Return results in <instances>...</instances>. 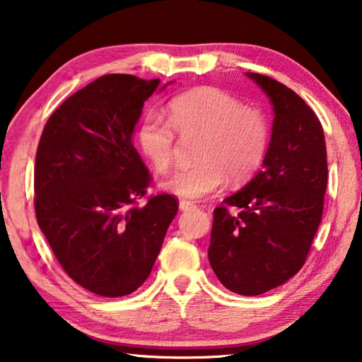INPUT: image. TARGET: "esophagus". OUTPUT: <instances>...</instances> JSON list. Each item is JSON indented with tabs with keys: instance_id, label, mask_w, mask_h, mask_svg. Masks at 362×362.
I'll return each mask as SVG.
<instances>
[{
	"instance_id": "34e87169",
	"label": "esophagus",
	"mask_w": 362,
	"mask_h": 362,
	"mask_svg": "<svg viewBox=\"0 0 362 362\" xmlns=\"http://www.w3.org/2000/svg\"><path fill=\"white\" fill-rule=\"evenodd\" d=\"M179 206H180V209H182V211H190V209H194V208H197V204L192 203V202H185V199H182Z\"/></svg>"
}]
</instances>
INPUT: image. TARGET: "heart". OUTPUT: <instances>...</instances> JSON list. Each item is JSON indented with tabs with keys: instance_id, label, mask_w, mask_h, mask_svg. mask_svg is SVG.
<instances>
[{
	"instance_id": "1",
	"label": "heart",
	"mask_w": 362,
	"mask_h": 362,
	"mask_svg": "<svg viewBox=\"0 0 362 362\" xmlns=\"http://www.w3.org/2000/svg\"><path fill=\"white\" fill-rule=\"evenodd\" d=\"M175 132L197 139L192 168L180 169L164 188L180 198L199 199L214 193L228 179L248 180L266 156L269 124L259 109L243 106L237 96L216 87H197L169 103V119L156 111L143 116L139 145L158 172L174 164Z\"/></svg>"
}]
</instances>
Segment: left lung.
<instances>
[{
	"label": "left lung",
	"mask_w": 362,
	"mask_h": 362,
	"mask_svg": "<svg viewBox=\"0 0 362 362\" xmlns=\"http://www.w3.org/2000/svg\"><path fill=\"white\" fill-rule=\"evenodd\" d=\"M246 76L271 98L272 136L262 170L214 209L208 257L226 288L256 296L305 266L329 175L324 130L313 109L277 80Z\"/></svg>",
	"instance_id": "left-lung-1"
}]
</instances>
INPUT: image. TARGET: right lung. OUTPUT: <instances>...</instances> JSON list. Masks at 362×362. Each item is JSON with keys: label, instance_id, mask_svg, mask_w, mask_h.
<instances>
[{"label": "right lung", "instance_id": "1", "mask_svg": "<svg viewBox=\"0 0 362 362\" xmlns=\"http://www.w3.org/2000/svg\"><path fill=\"white\" fill-rule=\"evenodd\" d=\"M159 78L107 74L51 114L35 158V216L74 282L106 298L148 279L179 199L160 193L139 206L151 174L132 145Z\"/></svg>", "mask_w": 362, "mask_h": 362}]
</instances>
